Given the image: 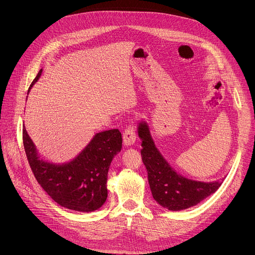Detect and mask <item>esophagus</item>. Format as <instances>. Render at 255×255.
<instances>
[{
	"instance_id": "1",
	"label": "esophagus",
	"mask_w": 255,
	"mask_h": 255,
	"mask_svg": "<svg viewBox=\"0 0 255 255\" xmlns=\"http://www.w3.org/2000/svg\"><path fill=\"white\" fill-rule=\"evenodd\" d=\"M136 140V133L134 130L133 125H128L123 133V142L126 145V146H130V145L134 144Z\"/></svg>"
}]
</instances>
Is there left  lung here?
Segmentation results:
<instances>
[{
    "instance_id": "1",
    "label": "left lung",
    "mask_w": 255,
    "mask_h": 255,
    "mask_svg": "<svg viewBox=\"0 0 255 255\" xmlns=\"http://www.w3.org/2000/svg\"><path fill=\"white\" fill-rule=\"evenodd\" d=\"M138 135L142 140L141 156L147 169L152 196L163 208L179 211L196 206L222 185L224 178L214 183H204L178 174L155 147L149 128L145 122L139 123Z\"/></svg>"
}]
</instances>
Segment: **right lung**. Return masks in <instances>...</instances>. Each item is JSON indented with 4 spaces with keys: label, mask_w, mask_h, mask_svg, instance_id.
Segmentation results:
<instances>
[{
    "label": "right lung",
    "mask_w": 255,
    "mask_h": 255,
    "mask_svg": "<svg viewBox=\"0 0 255 255\" xmlns=\"http://www.w3.org/2000/svg\"><path fill=\"white\" fill-rule=\"evenodd\" d=\"M41 72L42 69L32 82L28 93ZM23 144L35 178L57 204L69 210L88 213L98 210L106 202L108 170L122 148V134L118 129L97 133L74 160L63 164L41 159L25 127Z\"/></svg>",
    "instance_id": "right-lung-1"
}]
</instances>
